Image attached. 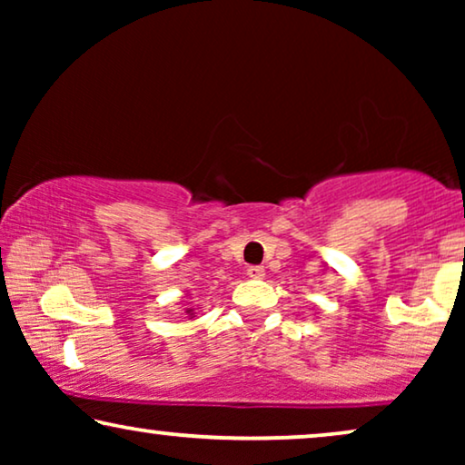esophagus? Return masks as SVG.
Instances as JSON below:
<instances>
[{
	"label": "esophagus",
	"instance_id": "obj_1",
	"mask_svg": "<svg viewBox=\"0 0 465 465\" xmlns=\"http://www.w3.org/2000/svg\"><path fill=\"white\" fill-rule=\"evenodd\" d=\"M247 275H250L252 279H262L264 277V266H250V269H247Z\"/></svg>",
	"mask_w": 465,
	"mask_h": 465
}]
</instances>
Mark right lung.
Segmentation results:
<instances>
[{
	"mask_svg": "<svg viewBox=\"0 0 465 465\" xmlns=\"http://www.w3.org/2000/svg\"><path fill=\"white\" fill-rule=\"evenodd\" d=\"M186 313L190 315V320H193V317H194V309H186Z\"/></svg>",
	"mask_w": 465,
	"mask_h": 465,
	"instance_id": "1",
	"label": "right lung"
}]
</instances>
